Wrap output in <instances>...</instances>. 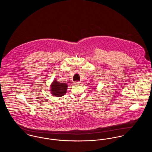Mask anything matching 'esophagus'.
I'll use <instances>...</instances> for the list:
<instances>
[{
  "instance_id": "esophagus-1",
  "label": "esophagus",
  "mask_w": 152,
  "mask_h": 152,
  "mask_svg": "<svg viewBox=\"0 0 152 152\" xmlns=\"http://www.w3.org/2000/svg\"><path fill=\"white\" fill-rule=\"evenodd\" d=\"M80 82H79V81H76V82H74V84H75V85H80Z\"/></svg>"
}]
</instances>
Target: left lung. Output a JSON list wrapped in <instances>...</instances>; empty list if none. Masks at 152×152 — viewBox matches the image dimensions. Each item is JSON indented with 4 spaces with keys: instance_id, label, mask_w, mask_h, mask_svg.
Here are the masks:
<instances>
[{
    "instance_id": "8db88e82",
    "label": "left lung",
    "mask_w": 152,
    "mask_h": 152,
    "mask_svg": "<svg viewBox=\"0 0 152 152\" xmlns=\"http://www.w3.org/2000/svg\"><path fill=\"white\" fill-rule=\"evenodd\" d=\"M92 89H96V88H95V87H94V88H92Z\"/></svg>"
}]
</instances>
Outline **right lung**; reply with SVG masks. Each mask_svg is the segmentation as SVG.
Returning a JSON list of instances; mask_svg holds the SVG:
<instances>
[{"mask_svg":"<svg viewBox=\"0 0 152 152\" xmlns=\"http://www.w3.org/2000/svg\"><path fill=\"white\" fill-rule=\"evenodd\" d=\"M68 86L66 83H61L54 80L50 86L51 94L56 97H61L66 93Z\"/></svg>","mask_w":152,"mask_h":152,"instance_id":"add662e5","label":"right lung"}]
</instances>
